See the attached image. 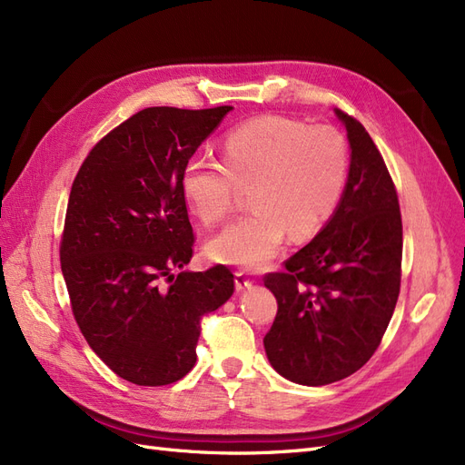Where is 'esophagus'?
Masks as SVG:
<instances>
[{
	"label": "esophagus",
	"mask_w": 465,
	"mask_h": 465,
	"mask_svg": "<svg viewBox=\"0 0 465 465\" xmlns=\"http://www.w3.org/2000/svg\"><path fill=\"white\" fill-rule=\"evenodd\" d=\"M252 283H254V281H252L244 272H236L234 273V287H236V291H244V289L252 287Z\"/></svg>",
	"instance_id": "esophagus-1"
}]
</instances>
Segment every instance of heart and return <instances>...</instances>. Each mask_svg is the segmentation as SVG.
Returning a JSON list of instances; mask_svg holds the SVG:
<instances>
[{
  "label": "heart",
  "instance_id": "b5f03b06",
  "mask_svg": "<svg viewBox=\"0 0 465 465\" xmlns=\"http://www.w3.org/2000/svg\"><path fill=\"white\" fill-rule=\"evenodd\" d=\"M351 173L349 145L330 125L258 116L223 139V161L192 157L180 173L182 198L203 224L231 213L241 188L252 211L207 244L215 262L260 270L283 246L316 236L340 207Z\"/></svg>",
  "mask_w": 465,
  "mask_h": 465
}]
</instances>
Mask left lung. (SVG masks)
<instances>
[{
    "mask_svg": "<svg viewBox=\"0 0 465 465\" xmlns=\"http://www.w3.org/2000/svg\"><path fill=\"white\" fill-rule=\"evenodd\" d=\"M351 173L331 221L263 285L277 299L263 337L272 367L291 382L323 386L374 355L401 283L403 231L398 192L364 125L343 110Z\"/></svg>",
    "mask_w": 465,
    "mask_h": 465,
    "instance_id": "left-lung-1",
    "label": "left lung"
}]
</instances>
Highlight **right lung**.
<instances>
[{
	"label": "right lung",
	"mask_w": 465,
	"mask_h": 465,
	"mask_svg": "<svg viewBox=\"0 0 465 465\" xmlns=\"http://www.w3.org/2000/svg\"><path fill=\"white\" fill-rule=\"evenodd\" d=\"M229 110L137 112L91 149L74 180L60 242L72 312L89 347L132 384L184 378L200 320L234 291L227 265L174 275L195 241L180 173Z\"/></svg>",
	"instance_id": "1"
}]
</instances>
